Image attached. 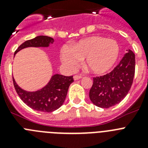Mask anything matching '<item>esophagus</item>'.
<instances>
[{
	"mask_svg": "<svg viewBox=\"0 0 148 148\" xmlns=\"http://www.w3.org/2000/svg\"><path fill=\"white\" fill-rule=\"evenodd\" d=\"M82 78V75H74V76H73V78H74V80L75 81L78 80V79H81Z\"/></svg>",
	"mask_w": 148,
	"mask_h": 148,
	"instance_id": "34e87169",
	"label": "esophagus"
}]
</instances>
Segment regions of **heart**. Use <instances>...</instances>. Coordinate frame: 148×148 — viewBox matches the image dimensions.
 <instances>
[{
  "instance_id": "obj_1",
  "label": "heart",
  "mask_w": 148,
  "mask_h": 148,
  "mask_svg": "<svg viewBox=\"0 0 148 148\" xmlns=\"http://www.w3.org/2000/svg\"><path fill=\"white\" fill-rule=\"evenodd\" d=\"M119 55V47L116 40L101 36L82 39L72 49L64 47L61 59L70 70H75L84 59V66L91 73L104 74L114 66Z\"/></svg>"
}]
</instances>
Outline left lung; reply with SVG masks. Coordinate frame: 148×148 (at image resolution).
<instances>
[{
    "instance_id": "left-lung-1",
    "label": "left lung",
    "mask_w": 148,
    "mask_h": 148,
    "mask_svg": "<svg viewBox=\"0 0 148 148\" xmlns=\"http://www.w3.org/2000/svg\"><path fill=\"white\" fill-rule=\"evenodd\" d=\"M127 51L110 73L93 78L89 96L95 106L109 108L121 102L127 95L135 74V54L130 49Z\"/></svg>"
}]
</instances>
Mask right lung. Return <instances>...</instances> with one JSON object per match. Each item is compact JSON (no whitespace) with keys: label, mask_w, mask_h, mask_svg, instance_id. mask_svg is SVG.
<instances>
[{"label":"right lung","mask_w":148,"mask_h":148,"mask_svg":"<svg viewBox=\"0 0 148 148\" xmlns=\"http://www.w3.org/2000/svg\"><path fill=\"white\" fill-rule=\"evenodd\" d=\"M54 39L45 35H39L26 40L15 52V55L27 47H48L53 44ZM73 76L56 74L51 77L47 84L37 91L29 92L23 90L17 84L13 78V84L17 93L23 102L32 109L40 112L50 113L61 107L66 99L69 87L73 82Z\"/></svg>","instance_id":"right-lung-1"}]
</instances>
